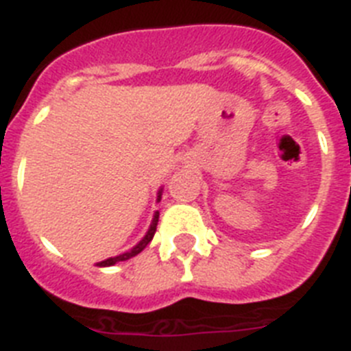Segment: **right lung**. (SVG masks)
<instances>
[{"instance_id": "right-lung-1", "label": "right lung", "mask_w": 351, "mask_h": 351, "mask_svg": "<svg viewBox=\"0 0 351 351\" xmlns=\"http://www.w3.org/2000/svg\"><path fill=\"white\" fill-rule=\"evenodd\" d=\"M158 197H160V196H158ZM157 222H158V212H155V217H154V221H152V226H150V230H148V233L145 234V239H143L141 242H139L138 245H136V247H134V249H130L129 252H123V254L117 256V258H108V260L100 261V263H99V267H111V265L118 263V261H125V260H129V258H132V256L139 254V252H141L143 249H145L146 245H148V243L152 242V239H154L155 230H157Z\"/></svg>"}]
</instances>
